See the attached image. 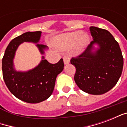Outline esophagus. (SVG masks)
I'll list each match as a JSON object with an SVG mask.
<instances>
[{
	"mask_svg": "<svg viewBox=\"0 0 127 127\" xmlns=\"http://www.w3.org/2000/svg\"><path fill=\"white\" fill-rule=\"evenodd\" d=\"M63 61L64 64H68L70 63V58L68 56H64Z\"/></svg>",
	"mask_w": 127,
	"mask_h": 127,
	"instance_id": "esophagus-1",
	"label": "esophagus"
}]
</instances>
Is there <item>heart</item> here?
Wrapping results in <instances>:
<instances>
[{"mask_svg": "<svg viewBox=\"0 0 127 127\" xmlns=\"http://www.w3.org/2000/svg\"><path fill=\"white\" fill-rule=\"evenodd\" d=\"M91 37L82 31L68 32L58 36L55 40V45L61 50H68L73 47L75 54H81L87 47Z\"/></svg>", "mask_w": 127, "mask_h": 127, "instance_id": "1", "label": "heart"}]
</instances>
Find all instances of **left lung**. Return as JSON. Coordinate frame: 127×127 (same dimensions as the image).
<instances>
[{
    "label": "left lung",
    "instance_id": "8db88e82",
    "mask_svg": "<svg viewBox=\"0 0 127 127\" xmlns=\"http://www.w3.org/2000/svg\"><path fill=\"white\" fill-rule=\"evenodd\" d=\"M93 41L82 54L73 58L74 80L86 93L98 95L110 91L121 76L123 57L119 44L109 31L90 27Z\"/></svg>",
    "mask_w": 127,
    "mask_h": 127
}]
</instances>
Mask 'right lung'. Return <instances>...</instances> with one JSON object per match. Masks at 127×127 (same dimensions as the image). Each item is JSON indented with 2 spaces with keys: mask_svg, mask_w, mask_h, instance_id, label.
I'll list each match as a JSON object with an SVG mask.
<instances>
[{
  "mask_svg": "<svg viewBox=\"0 0 127 127\" xmlns=\"http://www.w3.org/2000/svg\"><path fill=\"white\" fill-rule=\"evenodd\" d=\"M41 36V32L36 31L26 32L15 37L8 45L2 61V76L8 89L20 100L29 103H38L49 98L54 91L56 77L64 69L63 58L56 64L45 59L43 54L48 47L39 44ZM24 42L36 44L43 56L38 65L22 72L16 70L14 58L18 47Z\"/></svg>",
  "mask_w": 127,
  "mask_h": 127,
  "instance_id": "obj_1",
  "label": "right lung"
}]
</instances>
